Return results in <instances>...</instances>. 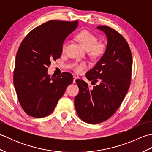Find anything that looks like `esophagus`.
Returning a JSON list of instances; mask_svg holds the SVG:
<instances>
[{
	"label": "esophagus",
	"instance_id": "esophagus-1",
	"mask_svg": "<svg viewBox=\"0 0 152 152\" xmlns=\"http://www.w3.org/2000/svg\"><path fill=\"white\" fill-rule=\"evenodd\" d=\"M77 78H78V77H77V76H73V83H76V80Z\"/></svg>",
	"mask_w": 152,
	"mask_h": 152
}]
</instances>
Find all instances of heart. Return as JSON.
Instances as JSON below:
<instances>
[{
  "instance_id": "heart-1",
  "label": "heart",
  "mask_w": 152,
  "mask_h": 152,
  "mask_svg": "<svg viewBox=\"0 0 152 152\" xmlns=\"http://www.w3.org/2000/svg\"><path fill=\"white\" fill-rule=\"evenodd\" d=\"M77 38L82 44L86 50H88V54L93 58H99L105 54L106 45L103 42H98V38L96 35L88 31H83L77 35ZM69 40H64L62 45V51L64 53L66 51ZM88 67L84 62L75 63L72 64V69L77 73H82Z\"/></svg>"
}]
</instances>
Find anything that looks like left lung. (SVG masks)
<instances>
[{
  "mask_svg": "<svg viewBox=\"0 0 152 152\" xmlns=\"http://www.w3.org/2000/svg\"><path fill=\"white\" fill-rule=\"evenodd\" d=\"M108 38L105 54L86 74L93 88L82 80L76 82L79 93L74 105L79 118L90 124L107 120L117 111L129 88L133 59L130 48L122 35L106 25L97 27ZM99 82L98 85L95 83Z\"/></svg>",
  "mask_w": 152,
  "mask_h": 152,
  "instance_id": "1",
  "label": "left lung"
}]
</instances>
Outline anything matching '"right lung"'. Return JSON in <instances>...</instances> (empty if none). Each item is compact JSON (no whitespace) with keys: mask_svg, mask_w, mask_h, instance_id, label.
<instances>
[{"mask_svg":"<svg viewBox=\"0 0 152 152\" xmlns=\"http://www.w3.org/2000/svg\"><path fill=\"white\" fill-rule=\"evenodd\" d=\"M77 26L78 21H48L32 30L19 47L14 84L22 108L31 117L50 115L72 83V74L50 78L47 71L51 61L61 57L63 42Z\"/></svg>","mask_w":152,"mask_h":152,"instance_id":"1","label":"right lung"}]
</instances>
